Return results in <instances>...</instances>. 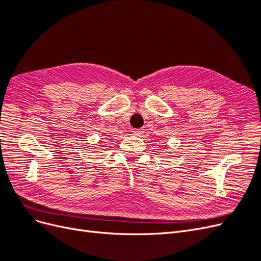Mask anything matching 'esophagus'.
<instances>
[{
    "label": "esophagus",
    "instance_id": "34e87169",
    "mask_svg": "<svg viewBox=\"0 0 261 261\" xmlns=\"http://www.w3.org/2000/svg\"><path fill=\"white\" fill-rule=\"evenodd\" d=\"M133 134L135 136H141L144 134V129L143 128H136V129H133Z\"/></svg>",
    "mask_w": 261,
    "mask_h": 261
}]
</instances>
